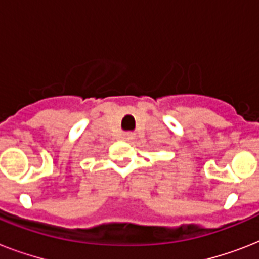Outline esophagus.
<instances>
[{"instance_id":"esophagus-1","label":"esophagus","mask_w":259,"mask_h":259,"mask_svg":"<svg viewBox=\"0 0 259 259\" xmlns=\"http://www.w3.org/2000/svg\"><path fill=\"white\" fill-rule=\"evenodd\" d=\"M122 137L125 138L126 141H130V140H133L134 136H133V134H130V133H123V136H122Z\"/></svg>"}]
</instances>
